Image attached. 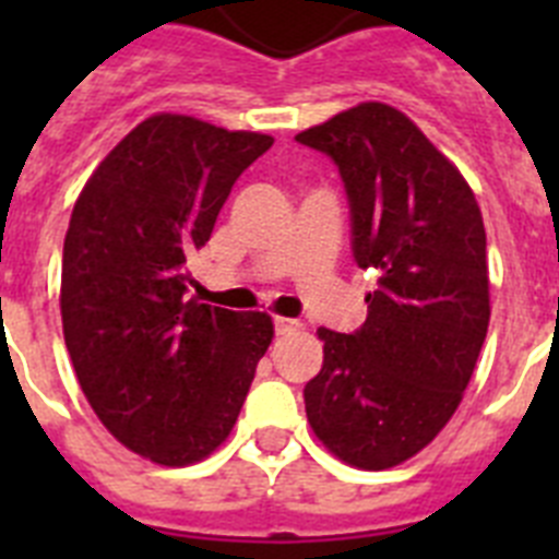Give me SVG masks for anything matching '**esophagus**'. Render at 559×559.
Masks as SVG:
<instances>
[{
    "instance_id": "esophagus-1",
    "label": "esophagus",
    "mask_w": 559,
    "mask_h": 559,
    "mask_svg": "<svg viewBox=\"0 0 559 559\" xmlns=\"http://www.w3.org/2000/svg\"><path fill=\"white\" fill-rule=\"evenodd\" d=\"M302 328V322H296V319H285V316H276L274 319V330L276 335H288L294 333V330Z\"/></svg>"
}]
</instances>
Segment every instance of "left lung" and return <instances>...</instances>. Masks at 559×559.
I'll list each match as a JSON object with an SVG mask.
<instances>
[{
	"instance_id": "1",
	"label": "left lung",
	"mask_w": 559,
	"mask_h": 559,
	"mask_svg": "<svg viewBox=\"0 0 559 559\" xmlns=\"http://www.w3.org/2000/svg\"><path fill=\"white\" fill-rule=\"evenodd\" d=\"M338 167L358 269L374 271L367 322L322 328L308 423L364 471L406 462L462 403L490 324L487 235L462 173L406 114L360 103L296 133Z\"/></svg>"
}]
</instances>
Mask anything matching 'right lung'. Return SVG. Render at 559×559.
<instances>
[{"instance_id":"add662e5","label":"right lung","mask_w":559,"mask_h":559,"mask_svg":"<svg viewBox=\"0 0 559 559\" xmlns=\"http://www.w3.org/2000/svg\"><path fill=\"white\" fill-rule=\"evenodd\" d=\"M271 145L265 133L156 114L108 153L72 210L61 269L69 358L103 426L156 464L201 462L229 437L274 338L265 313L187 299V257Z\"/></svg>"}]
</instances>
